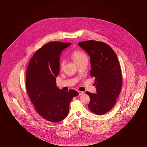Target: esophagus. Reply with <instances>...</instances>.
Here are the masks:
<instances>
[{
	"mask_svg": "<svg viewBox=\"0 0 147 147\" xmlns=\"http://www.w3.org/2000/svg\"><path fill=\"white\" fill-rule=\"evenodd\" d=\"M78 93H79V95H82V94H83L84 92L83 91H78Z\"/></svg>",
	"mask_w": 147,
	"mask_h": 147,
	"instance_id": "34e87169",
	"label": "esophagus"
}]
</instances>
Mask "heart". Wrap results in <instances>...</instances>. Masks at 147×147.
I'll use <instances>...</instances> for the list:
<instances>
[{"instance_id": "heart-1", "label": "heart", "mask_w": 147, "mask_h": 147, "mask_svg": "<svg viewBox=\"0 0 147 147\" xmlns=\"http://www.w3.org/2000/svg\"><path fill=\"white\" fill-rule=\"evenodd\" d=\"M71 58L73 59V60L76 62V63H80L85 60H88V57L84 53V52L80 51H73L71 54ZM65 62L64 60L61 61V68H62Z\"/></svg>"}]
</instances>
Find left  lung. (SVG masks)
Masks as SVG:
<instances>
[{
	"mask_svg": "<svg viewBox=\"0 0 147 147\" xmlns=\"http://www.w3.org/2000/svg\"><path fill=\"white\" fill-rule=\"evenodd\" d=\"M90 58V75L95 78L96 94L86 91L91 112L102 115L116 104L122 88L121 67L116 54L107 44L90 40L78 43Z\"/></svg>",
	"mask_w": 147,
	"mask_h": 147,
	"instance_id": "1",
	"label": "left lung"
}]
</instances>
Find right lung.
<instances>
[{
  "label": "right lung",
  "instance_id": "1",
  "mask_svg": "<svg viewBox=\"0 0 147 147\" xmlns=\"http://www.w3.org/2000/svg\"><path fill=\"white\" fill-rule=\"evenodd\" d=\"M71 43L52 42L43 46L28 64L26 86L35 109L43 118L58 122L65 119L72 98L79 95L74 90L64 91L56 86L59 72V56Z\"/></svg>",
  "mask_w": 147,
  "mask_h": 147
}]
</instances>
